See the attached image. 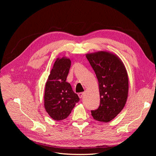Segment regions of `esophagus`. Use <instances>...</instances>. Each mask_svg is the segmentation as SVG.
Returning <instances> with one entry per match:
<instances>
[{
	"label": "esophagus",
	"instance_id": "esophagus-1",
	"mask_svg": "<svg viewBox=\"0 0 156 156\" xmlns=\"http://www.w3.org/2000/svg\"><path fill=\"white\" fill-rule=\"evenodd\" d=\"M84 95V92H80V93H79V94H78V96H79V98H83V97Z\"/></svg>",
	"mask_w": 156,
	"mask_h": 156
}]
</instances>
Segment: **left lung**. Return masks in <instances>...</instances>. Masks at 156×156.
Instances as JSON below:
<instances>
[{"mask_svg":"<svg viewBox=\"0 0 156 156\" xmlns=\"http://www.w3.org/2000/svg\"><path fill=\"white\" fill-rule=\"evenodd\" d=\"M86 57L99 84L100 105L91 111L98 121L108 122L123 109L128 96L129 81L125 66L116 55L106 51L88 53Z\"/></svg>","mask_w":156,"mask_h":156,"instance_id":"1","label":"left lung"}]
</instances>
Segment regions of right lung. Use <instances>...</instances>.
I'll return each instance as SVG.
<instances>
[{"label":"right lung","instance_id":"1","mask_svg":"<svg viewBox=\"0 0 156 156\" xmlns=\"http://www.w3.org/2000/svg\"><path fill=\"white\" fill-rule=\"evenodd\" d=\"M71 66L67 57L57 58L45 84L44 107L55 120H62L69 115L75 103L79 101L66 78Z\"/></svg>","mask_w":156,"mask_h":156}]
</instances>
